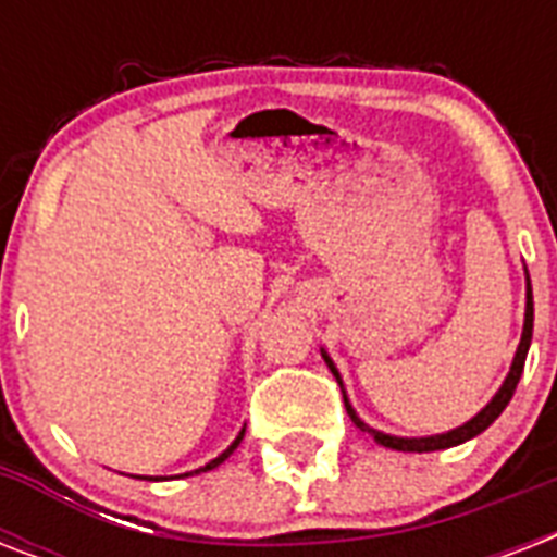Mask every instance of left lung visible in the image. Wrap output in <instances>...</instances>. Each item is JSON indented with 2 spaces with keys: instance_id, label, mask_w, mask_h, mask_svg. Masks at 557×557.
<instances>
[{
  "instance_id": "left-lung-1",
  "label": "left lung",
  "mask_w": 557,
  "mask_h": 557,
  "mask_svg": "<svg viewBox=\"0 0 557 557\" xmlns=\"http://www.w3.org/2000/svg\"><path fill=\"white\" fill-rule=\"evenodd\" d=\"M532 321H535V306H532V283H529V274H527V318H523V335H520L518 352H515V361H511V370H509V375H506V381H503V387L494 393L492 401H488V405H485L483 410H480V413L471 419V422L459 424V428H454V431H448V433H436V436H413V440H407V436H389V433H381V431H375V428H370V424L361 422L356 410H352V405H349L347 393H344V405H347L349 419H352V422H356L361 431L370 433L372 440L379 442V445H384V448L410 450V454L454 448V445H462V442L474 440L476 433H483L485 428H488V424H492L494 419L503 413V410H506V405H509L511 396H515V389H518V381H520V375H523V364H527L529 344H532ZM321 356H323V361H326V367L332 370V375H335L341 384L338 370H335V364H332V358L326 356V349H321Z\"/></svg>"
}]
</instances>
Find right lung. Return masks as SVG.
I'll list each match as a JSON object with an SVG mask.
<instances>
[{
    "instance_id": "obj_1",
    "label": "right lung",
    "mask_w": 557,
    "mask_h": 557,
    "mask_svg": "<svg viewBox=\"0 0 557 557\" xmlns=\"http://www.w3.org/2000/svg\"><path fill=\"white\" fill-rule=\"evenodd\" d=\"M243 436H245V428H243V431H239V436H236V440H234V442H231V445H227V448H225V450H222V454H219V457H216V459H210L208 466H205V468H199V471H210V468H216V466H222V462H225V459H227V457H231V454H234V450H236V445H239V442H243ZM199 471H190V474H199ZM190 474H185V476H190Z\"/></svg>"
}]
</instances>
